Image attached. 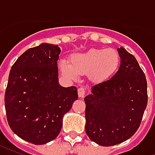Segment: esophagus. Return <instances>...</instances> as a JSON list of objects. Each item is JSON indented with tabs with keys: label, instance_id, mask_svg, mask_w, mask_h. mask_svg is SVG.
Listing matches in <instances>:
<instances>
[{
	"label": "esophagus",
	"instance_id": "1",
	"mask_svg": "<svg viewBox=\"0 0 155 155\" xmlns=\"http://www.w3.org/2000/svg\"><path fill=\"white\" fill-rule=\"evenodd\" d=\"M78 94H79V97L83 98L85 94V89L83 87H81L78 89Z\"/></svg>",
	"mask_w": 155,
	"mask_h": 155
}]
</instances>
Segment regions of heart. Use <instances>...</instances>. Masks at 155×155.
I'll return each mask as SVG.
<instances>
[{"instance_id": "obj_1", "label": "heart", "mask_w": 155, "mask_h": 155, "mask_svg": "<svg viewBox=\"0 0 155 155\" xmlns=\"http://www.w3.org/2000/svg\"><path fill=\"white\" fill-rule=\"evenodd\" d=\"M71 62L61 60L59 66L62 74L70 80H76L80 74H87L94 82L107 80L116 72L120 63L118 52L113 49H91L71 56Z\"/></svg>"}]
</instances>
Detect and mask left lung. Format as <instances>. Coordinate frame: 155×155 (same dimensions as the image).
Here are the masks:
<instances>
[{
    "mask_svg": "<svg viewBox=\"0 0 155 155\" xmlns=\"http://www.w3.org/2000/svg\"><path fill=\"white\" fill-rule=\"evenodd\" d=\"M120 68L112 77L94 84L84 98L85 132L101 146L125 141L136 132L148 103L145 74L133 54L118 49Z\"/></svg>",
    "mask_w": 155,
    "mask_h": 155,
    "instance_id": "8db88e82",
    "label": "left lung"
}]
</instances>
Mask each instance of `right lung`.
Returning a JSON list of instances; mask_svg holds the SVG:
<instances>
[{"label":"right lung","mask_w":155,"mask_h":155,"mask_svg":"<svg viewBox=\"0 0 155 155\" xmlns=\"http://www.w3.org/2000/svg\"><path fill=\"white\" fill-rule=\"evenodd\" d=\"M58 45L30 48L12 65L5 93L7 121L22 140L45 144L54 140L65 113L78 99L75 86L58 83Z\"/></svg>","instance_id":"right-lung-1"}]
</instances>
